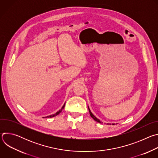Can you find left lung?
<instances>
[{
	"label": "left lung",
	"instance_id": "obj_1",
	"mask_svg": "<svg viewBox=\"0 0 158 158\" xmlns=\"http://www.w3.org/2000/svg\"><path fill=\"white\" fill-rule=\"evenodd\" d=\"M88 109H89V112L90 115H91V116L93 118V119H94L96 121H97V122H98V123H102L99 119H98L97 118H96V117L93 115V114L91 112V110H90V109L89 108V107H88ZM112 125H114V124H112Z\"/></svg>",
	"mask_w": 158,
	"mask_h": 158
}]
</instances>
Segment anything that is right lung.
Masks as SVG:
<instances>
[{
	"label": "right lung",
	"instance_id": "obj_1",
	"mask_svg": "<svg viewBox=\"0 0 158 158\" xmlns=\"http://www.w3.org/2000/svg\"><path fill=\"white\" fill-rule=\"evenodd\" d=\"M64 106H65V103H64V104L63 105V106L62 107V108L59 110V111H57L56 114H52V115H50V116H47V117H46V118H52V117H54V116H57V115H58L60 112L62 110V109L64 108Z\"/></svg>",
	"mask_w": 158,
	"mask_h": 158
}]
</instances>
